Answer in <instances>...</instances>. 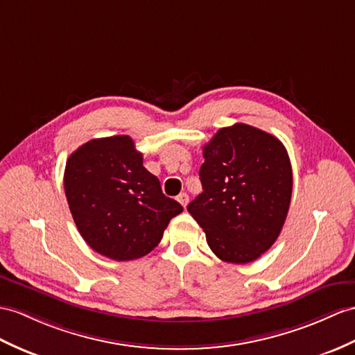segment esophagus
<instances>
[{
  "instance_id": "obj_1",
  "label": "esophagus",
  "mask_w": 355,
  "mask_h": 355,
  "mask_svg": "<svg viewBox=\"0 0 355 355\" xmlns=\"http://www.w3.org/2000/svg\"><path fill=\"white\" fill-rule=\"evenodd\" d=\"M178 202L185 207L187 203H188V194H187V193H180V194L178 196Z\"/></svg>"
}]
</instances>
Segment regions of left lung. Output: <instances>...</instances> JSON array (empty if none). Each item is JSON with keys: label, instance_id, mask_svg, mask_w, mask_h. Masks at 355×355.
Listing matches in <instances>:
<instances>
[{"label": "left lung", "instance_id": "8db88e82", "mask_svg": "<svg viewBox=\"0 0 355 355\" xmlns=\"http://www.w3.org/2000/svg\"><path fill=\"white\" fill-rule=\"evenodd\" d=\"M198 176L203 193L188 212L207 245L229 263L261 257L279 238L292 196V167L283 143L245 123L221 128L205 144Z\"/></svg>", "mask_w": 355, "mask_h": 355}]
</instances>
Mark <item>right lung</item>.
<instances>
[{
	"instance_id": "add662e5",
	"label": "right lung",
	"mask_w": 355,
	"mask_h": 355,
	"mask_svg": "<svg viewBox=\"0 0 355 355\" xmlns=\"http://www.w3.org/2000/svg\"><path fill=\"white\" fill-rule=\"evenodd\" d=\"M64 193L73 221L94 252L134 261L159 244L173 217L184 211L162 194L157 176L128 135L94 138L67 158Z\"/></svg>"
}]
</instances>
